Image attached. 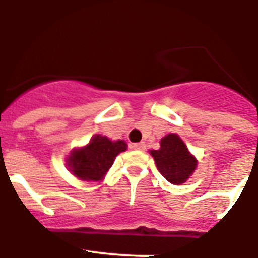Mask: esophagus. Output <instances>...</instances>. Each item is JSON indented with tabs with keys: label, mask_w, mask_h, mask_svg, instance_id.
Returning a JSON list of instances; mask_svg holds the SVG:
<instances>
[{
	"label": "esophagus",
	"mask_w": 258,
	"mask_h": 258,
	"mask_svg": "<svg viewBox=\"0 0 258 258\" xmlns=\"http://www.w3.org/2000/svg\"><path fill=\"white\" fill-rule=\"evenodd\" d=\"M145 143H136V144H134V145H132V148H134V149H138V150H144L145 149Z\"/></svg>",
	"instance_id": "esophagus-1"
}]
</instances>
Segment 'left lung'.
<instances>
[{
    "label": "left lung",
    "mask_w": 258,
    "mask_h": 258,
    "mask_svg": "<svg viewBox=\"0 0 258 258\" xmlns=\"http://www.w3.org/2000/svg\"><path fill=\"white\" fill-rule=\"evenodd\" d=\"M158 171L171 184H184L197 167L196 158L187 150L176 134L167 135L161 140V149L152 150Z\"/></svg>",
    "instance_id": "1"
}]
</instances>
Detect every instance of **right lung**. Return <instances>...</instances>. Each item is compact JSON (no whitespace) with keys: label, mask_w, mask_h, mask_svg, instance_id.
<instances>
[{"label":"right lung","mask_w":258,"mask_h":258,"mask_svg":"<svg viewBox=\"0 0 258 258\" xmlns=\"http://www.w3.org/2000/svg\"><path fill=\"white\" fill-rule=\"evenodd\" d=\"M126 149L124 141H110L106 136L95 135L89 145L71 153L68 163L72 172L81 180L97 181L108 172L115 157Z\"/></svg>","instance_id":"right-lung-1"}]
</instances>
